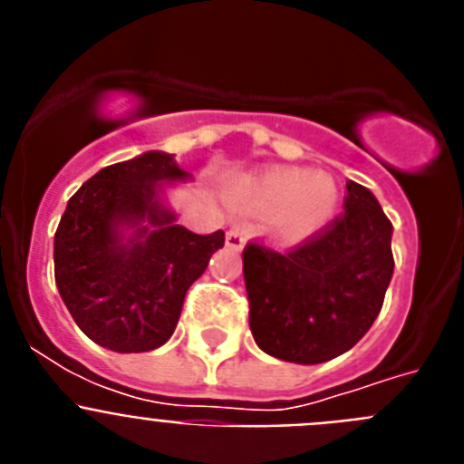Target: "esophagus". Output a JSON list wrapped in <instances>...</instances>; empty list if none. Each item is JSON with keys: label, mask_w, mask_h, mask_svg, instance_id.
<instances>
[{"label": "esophagus", "mask_w": 464, "mask_h": 464, "mask_svg": "<svg viewBox=\"0 0 464 464\" xmlns=\"http://www.w3.org/2000/svg\"><path fill=\"white\" fill-rule=\"evenodd\" d=\"M246 239H248V229H246L244 225H235V227H229L227 235H225V244H227L229 248H237V251H241V248H244Z\"/></svg>", "instance_id": "esophagus-1"}]
</instances>
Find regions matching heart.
<instances>
[{
  "label": "heart",
  "instance_id": "1",
  "mask_svg": "<svg viewBox=\"0 0 464 464\" xmlns=\"http://www.w3.org/2000/svg\"><path fill=\"white\" fill-rule=\"evenodd\" d=\"M235 199L244 211L272 216V235L278 241L299 244L334 218L342 195L330 174L272 167L241 183Z\"/></svg>",
  "mask_w": 464,
  "mask_h": 464
}]
</instances>
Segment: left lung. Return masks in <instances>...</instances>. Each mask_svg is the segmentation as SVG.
Here are the masks:
<instances>
[{
    "label": "left lung",
    "mask_w": 464,
    "mask_h": 464,
    "mask_svg": "<svg viewBox=\"0 0 464 464\" xmlns=\"http://www.w3.org/2000/svg\"><path fill=\"white\" fill-rule=\"evenodd\" d=\"M346 211L288 253L244 248L251 332L265 353L318 364L367 334L392 278V225L379 199L346 181Z\"/></svg>",
    "instance_id": "obj_1"
}]
</instances>
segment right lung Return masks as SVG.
<instances>
[{"label": "right lung", "mask_w": 464, "mask_h": 464, "mask_svg": "<svg viewBox=\"0 0 464 464\" xmlns=\"http://www.w3.org/2000/svg\"><path fill=\"white\" fill-rule=\"evenodd\" d=\"M190 174L149 150L104 167L69 199L55 232V283L76 325L116 353H143L174 334L188 288L225 232L176 225L162 192Z\"/></svg>", "instance_id": "add662e5"}]
</instances>
